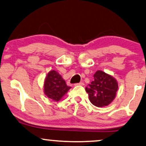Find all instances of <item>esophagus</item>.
Returning a JSON list of instances; mask_svg holds the SVG:
<instances>
[{
  "instance_id": "1",
  "label": "esophagus",
  "mask_w": 146,
  "mask_h": 146,
  "mask_svg": "<svg viewBox=\"0 0 146 146\" xmlns=\"http://www.w3.org/2000/svg\"><path fill=\"white\" fill-rule=\"evenodd\" d=\"M84 83L83 82H79V83H76L74 84V86H83L84 85Z\"/></svg>"
}]
</instances>
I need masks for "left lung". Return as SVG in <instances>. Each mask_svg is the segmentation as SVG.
I'll return each mask as SVG.
<instances>
[{
  "label": "left lung",
  "instance_id": "8db88e82",
  "mask_svg": "<svg viewBox=\"0 0 146 146\" xmlns=\"http://www.w3.org/2000/svg\"><path fill=\"white\" fill-rule=\"evenodd\" d=\"M93 77L94 80L85 89L90 102L97 107L108 106L116 97L118 87L116 80L100 70L97 71Z\"/></svg>",
  "mask_w": 146,
  "mask_h": 146
}]
</instances>
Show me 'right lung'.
I'll return each instance as SVG.
<instances>
[{
  "label": "right lung",
  "instance_id": "1",
  "mask_svg": "<svg viewBox=\"0 0 146 146\" xmlns=\"http://www.w3.org/2000/svg\"><path fill=\"white\" fill-rule=\"evenodd\" d=\"M70 89L61 75L55 70L48 73L44 84V93L48 98L58 102Z\"/></svg>",
  "mask_w": 146,
  "mask_h": 146
}]
</instances>
